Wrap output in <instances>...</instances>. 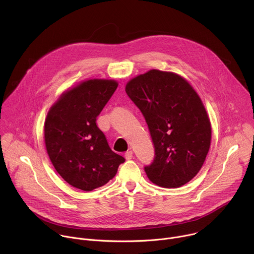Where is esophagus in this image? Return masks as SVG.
Returning a JSON list of instances; mask_svg holds the SVG:
<instances>
[{
	"mask_svg": "<svg viewBox=\"0 0 254 254\" xmlns=\"http://www.w3.org/2000/svg\"><path fill=\"white\" fill-rule=\"evenodd\" d=\"M132 155H133L132 151H127V152L125 154V158H126L127 160H131V159H132Z\"/></svg>",
	"mask_w": 254,
	"mask_h": 254,
	"instance_id": "34e87169",
	"label": "esophagus"
}]
</instances>
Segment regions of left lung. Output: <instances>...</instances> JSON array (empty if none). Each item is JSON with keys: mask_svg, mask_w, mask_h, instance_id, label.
I'll return each mask as SVG.
<instances>
[{"mask_svg": "<svg viewBox=\"0 0 254 254\" xmlns=\"http://www.w3.org/2000/svg\"><path fill=\"white\" fill-rule=\"evenodd\" d=\"M126 92L141 112L155 157L144 166L148 178L164 188H178L200 171L211 141V125L192 86L178 74L160 70L131 79Z\"/></svg>", "mask_w": 254, "mask_h": 254, "instance_id": "8db88e82", "label": "left lung"}]
</instances>
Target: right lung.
Instances as JSON below:
<instances>
[{"label":"right lung","mask_w":254,"mask_h":254,"mask_svg":"<svg viewBox=\"0 0 254 254\" xmlns=\"http://www.w3.org/2000/svg\"><path fill=\"white\" fill-rule=\"evenodd\" d=\"M118 82L90 79L65 92L50 108L44 127L46 150L57 173L77 189L92 191L112 180L126 160L108 146L96 119Z\"/></svg>","instance_id":"add662e5"}]
</instances>
